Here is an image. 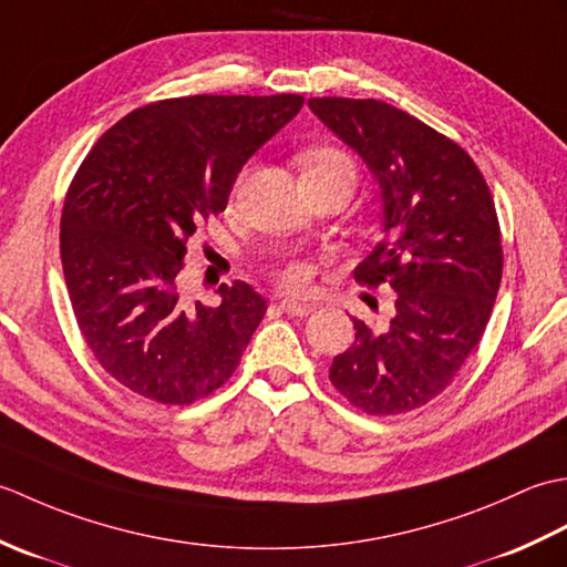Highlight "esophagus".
Masks as SVG:
<instances>
[{
	"mask_svg": "<svg viewBox=\"0 0 567 567\" xmlns=\"http://www.w3.org/2000/svg\"><path fill=\"white\" fill-rule=\"evenodd\" d=\"M277 309L285 311V315L290 317H307L309 311H315V305H305V302H292V299H282Z\"/></svg>",
	"mask_w": 567,
	"mask_h": 567,
	"instance_id": "34e87169",
	"label": "esophagus"
}]
</instances>
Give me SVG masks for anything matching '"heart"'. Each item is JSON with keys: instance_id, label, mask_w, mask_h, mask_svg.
Wrapping results in <instances>:
<instances>
[{"instance_id": "1", "label": "heart", "mask_w": 567, "mask_h": 567, "mask_svg": "<svg viewBox=\"0 0 567 567\" xmlns=\"http://www.w3.org/2000/svg\"><path fill=\"white\" fill-rule=\"evenodd\" d=\"M302 165H305V175L321 173V171H343L353 177V185H355V165L339 148H331V146L309 148L302 153ZM277 282H280L282 290L287 292H302L309 282V270L302 262H287L285 268L277 270Z\"/></svg>"}]
</instances>
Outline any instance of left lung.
<instances>
[{
    "label": "left lung",
    "mask_w": 567,
    "mask_h": 567,
    "mask_svg": "<svg viewBox=\"0 0 567 567\" xmlns=\"http://www.w3.org/2000/svg\"><path fill=\"white\" fill-rule=\"evenodd\" d=\"M309 110L378 179L384 234L355 282L394 290L388 321L353 319L355 343L329 380L370 416L412 412L449 388L485 333L504 262L495 199L455 141L388 102L315 97Z\"/></svg>",
    "instance_id": "8db88e82"
}]
</instances>
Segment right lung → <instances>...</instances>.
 <instances>
[{
	"instance_id": "1",
	"label": "right lung",
	"mask_w": 567,
	"mask_h": 567,
	"mask_svg": "<svg viewBox=\"0 0 567 567\" xmlns=\"http://www.w3.org/2000/svg\"><path fill=\"white\" fill-rule=\"evenodd\" d=\"M302 94H195L151 102L84 155L60 216V260L84 343L110 375L158 404L224 388L265 317L246 282L221 305L179 292L187 240L226 209L240 167L302 110Z\"/></svg>"
}]
</instances>
